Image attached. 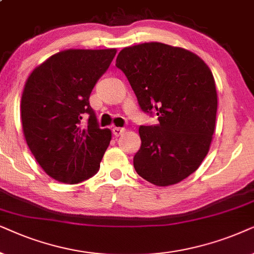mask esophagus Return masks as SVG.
<instances>
[{"mask_svg":"<svg viewBox=\"0 0 254 254\" xmlns=\"http://www.w3.org/2000/svg\"><path fill=\"white\" fill-rule=\"evenodd\" d=\"M113 133H114V136H116V137H118V136H121L122 133H124L125 132V129L124 127H114L113 129Z\"/></svg>","mask_w":254,"mask_h":254,"instance_id":"1","label":"esophagus"}]
</instances>
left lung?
Instances as JSON below:
<instances>
[{
    "label": "left lung",
    "instance_id": "8db88e82",
    "mask_svg": "<svg viewBox=\"0 0 254 254\" xmlns=\"http://www.w3.org/2000/svg\"><path fill=\"white\" fill-rule=\"evenodd\" d=\"M140 110L158 116L140 125L134 170L155 186L178 184L197 170L210 147L217 113L211 70L200 57L162 43H144L118 53Z\"/></svg>",
    "mask_w": 254,
    "mask_h": 254
}]
</instances>
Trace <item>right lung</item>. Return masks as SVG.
<instances>
[{
  "label": "right lung",
  "instance_id": "right-lung-1",
  "mask_svg": "<svg viewBox=\"0 0 254 254\" xmlns=\"http://www.w3.org/2000/svg\"><path fill=\"white\" fill-rule=\"evenodd\" d=\"M115 54V49L63 51L28 77L21 102L23 132L33 157L54 180L79 184L99 171L111 132L100 127L89 96Z\"/></svg>",
  "mask_w": 254,
  "mask_h": 254
}]
</instances>
